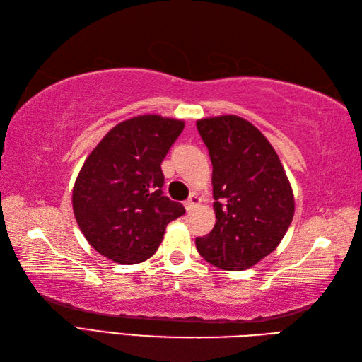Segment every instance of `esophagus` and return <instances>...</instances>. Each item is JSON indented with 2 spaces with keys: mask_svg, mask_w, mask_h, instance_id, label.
Listing matches in <instances>:
<instances>
[{
  "mask_svg": "<svg viewBox=\"0 0 362 362\" xmlns=\"http://www.w3.org/2000/svg\"><path fill=\"white\" fill-rule=\"evenodd\" d=\"M199 202H201V197H199L197 194H191V196L187 199V201L183 202V205H185L187 210H193Z\"/></svg>",
  "mask_w": 362,
  "mask_h": 362,
  "instance_id": "obj_1",
  "label": "esophagus"
}]
</instances>
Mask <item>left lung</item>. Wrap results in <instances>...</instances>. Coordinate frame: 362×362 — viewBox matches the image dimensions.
<instances>
[{"mask_svg":"<svg viewBox=\"0 0 362 362\" xmlns=\"http://www.w3.org/2000/svg\"><path fill=\"white\" fill-rule=\"evenodd\" d=\"M213 165L216 222L196 238L213 266L243 271L280 244L294 216V197L274 148L259 130L235 115L196 122Z\"/></svg>","mask_w":362,"mask_h":362,"instance_id":"8db88e82","label":"left lung"}]
</instances>
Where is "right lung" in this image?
<instances>
[{
	"label": "right lung",
	"instance_id": "1",
	"mask_svg": "<svg viewBox=\"0 0 362 362\" xmlns=\"http://www.w3.org/2000/svg\"><path fill=\"white\" fill-rule=\"evenodd\" d=\"M183 121L143 115L115 126L83 163L73 210L83 236L119 264L151 258L169 222L185 209L163 194L161 161L182 134Z\"/></svg>",
	"mask_w": 362,
	"mask_h": 362
}]
</instances>
